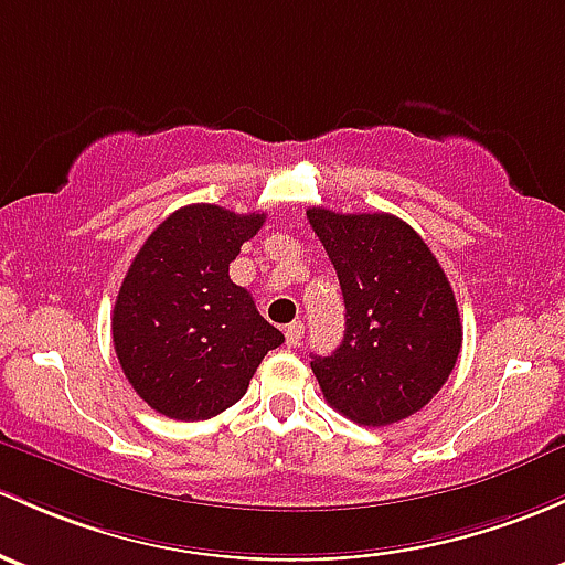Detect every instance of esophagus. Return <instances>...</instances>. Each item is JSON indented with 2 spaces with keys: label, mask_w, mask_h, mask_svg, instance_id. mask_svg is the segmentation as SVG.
Instances as JSON below:
<instances>
[{
  "label": "esophagus",
  "mask_w": 565,
  "mask_h": 565,
  "mask_svg": "<svg viewBox=\"0 0 565 565\" xmlns=\"http://www.w3.org/2000/svg\"><path fill=\"white\" fill-rule=\"evenodd\" d=\"M284 338H287V347H289V349L298 347L300 338H302V322L287 324V328H284Z\"/></svg>",
  "instance_id": "obj_1"
}]
</instances>
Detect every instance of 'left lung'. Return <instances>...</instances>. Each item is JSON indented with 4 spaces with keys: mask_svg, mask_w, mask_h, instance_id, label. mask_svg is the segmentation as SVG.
I'll use <instances>...</instances> for the list:
<instances>
[{
    "mask_svg": "<svg viewBox=\"0 0 565 565\" xmlns=\"http://www.w3.org/2000/svg\"><path fill=\"white\" fill-rule=\"evenodd\" d=\"M341 281L347 332L311 371L324 401L352 423L384 427L427 406L452 373L462 324L447 273L392 213L308 207Z\"/></svg>",
    "mask_w": 565,
    "mask_h": 565,
    "instance_id": "8db88e82",
    "label": "left lung"
}]
</instances>
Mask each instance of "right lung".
<instances>
[{
    "label": "right lung",
    "instance_id": "obj_1",
    "mask_svg": "<svg viewBox=\"0 0 565 565\" xmlns=\"http://www.w3.org/2000/svg\"><path fill=\"white\" fill-rule=\"evenodd\" d=\"M263 222L265 213L211 203L178 207L129 265L113 308V347L153 412L181 423L216 417L284 343L230 278V263Z\"/></svg>",
    "mask_w": 565,
    "mask_h": 565
}]
</instances>
